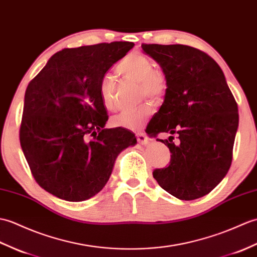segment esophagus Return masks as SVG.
Segmentation results:
<instances>
[{"instance_id": "obj_1", "label": "esophagus", "mask_w": 257, "mask_h": 257, "mask_svg": "<svg viewBox=\"0 0 257 257\" xmlns=\"http://www.w3.org/2000/svg\"><path fill=\"white\" fill-rule=\"evenodd\" d=\"M136 136H137V140H138L140 145H147V143L149 142V138H148L146 134L138 133Z\"/></svg>"}]
</instances>
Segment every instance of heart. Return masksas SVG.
Returning <instances> with one entry per match:
<instances>
[{"instance_id":"heart-1","label":"heart","mask_w":257,"mask_h":257,"mask_svg":"<svg viewBox=\"0 0 257 257\" xmlns=\"http://www.w3.org/2000/svg\"><path fill=\"white\" fill-rule=\"evenodd\" d=\"M117 71L127 79L139 83V93L141 97H149L158 100L163 96L168 88V82L162 71L153 68V64L148 57L141 53L133 52L123 57L118 62ZM99 96L104 106L108 110L117 108L116 81L111 74L103 75L99 81ZM152 114L150 103H143L136 108H129L119 112L111 119L115 127H121L130 130H138L146 123Z\"/></svg>"}]
</instances>
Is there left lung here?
Returning a JSON list of instances; mask_svg holds the SVG:
<instances>
[{"label": "left lung", "mask_w": 257, "mask_h": 257, "mask_svg": "<svg viewBox=\"0 0 257 257\" xmlns=\"http://www.w3.org/2000/svg\"><path fill=\"white\" fill-rule=\"evenodd\" d=\"M163 70L168 88L146 133L177 134L161 140L171 152L169 166L153 177L169 194L194 200L209 194L228 173L238 126L237 104L221 68L206 52L185 45L142 44Z\"/></svg>", "instance_id": "8db88e82"}]
</instances>
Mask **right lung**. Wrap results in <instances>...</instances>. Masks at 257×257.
Returning <instances> with one entry per match:
<instances>
[{"label": "right lung", "instance_id": "right-lung-1", "mask_svg": "<svg viewBox=\"0 0 257 257\" xmlns=\"http://www.w3.org/2000/svg\"><path fill=\"white\" fill-rule=\"evenodd\" d=\"M135 46L114 41L55 53L25 92L21 147L35 181L46 192L82 201L100 192L117 156L136 145L121 127L104 129L107 109L99 81Z\"/></svg>", "mask_w": 257, "mask_h": 257}]
</instances>
